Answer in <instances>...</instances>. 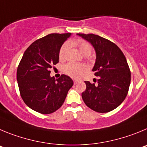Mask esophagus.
Segmentation results:
<instances>
[{
    "mask_svg": "<svg viewBox=\"0 0 147 147\" xmlns=\"http://www.w3.org/2000/svg\"><path fill=\"white\" fill-rule=\"evenodd\" d=\"M73 81H74V84H77V83H78L79 82V80H73Z\"/></svg>",
    "mask_w": 147,
    "mask_h": 147,
    "instance_id": "esophagus-1",
    "label": "esophagus"
}]
</instances>
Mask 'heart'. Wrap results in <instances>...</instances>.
I'll use <instances>...</instances> for the list:
<instances>
[{"label":"heart","mask_w":147,"mask_h":147,"mask_svg":"<svg viewBox=\"0 0 147 147\" xmlns=\"http://www.w3.org/2000/svg\"><path fill=\"white\" fill-rule=\"evenodd\" d=\"M70 46L78 47L80 52L83 55H89L92 53V47L88 42L83 40H72L67 42L63 45L59 52V58L61 60L66 59L67 54L68 53ZM86 70V67L84 64H74V63H69L64 67V73L73 78H78L83 74V72Z\"/></svg>","instance_id":"b5f03b06"}]
</instances>
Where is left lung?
Masks as SVG:
<instances>
[{
    "instance_id": "left-lung-1",
    "label": "left lung",
    "mask_w": 147,
    "mask_h": 147,
    "mask_svg": "<svg viewBox=\"0 0 147 147\" xmlns=\"http://www.w3.org/2000/svg\"><path fill=\"white\" fill-rule=\"evenodd\" d=\"M88 41L96 53L92 71L99 77L97 84L85 81L82 93L86 105L98 113H107L119 106L126 97L130 84V71L125 55L111 41L93 34H77Z\"/></svg>"
}]
</instances>
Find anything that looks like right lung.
I'll return each instance as SVG.
<instances>
[{
    "mask_svg": "<svg viewBox=\"0 0 147 147\" xmlns=\"http://www.w3.org/2000/svg\"><path fill=\"white\" fill-rule=\"evenodd\" d=\"M71 35L48 34L33 42L22 55L17 80L22 99L35 111L49 114L57 111L73 86V80L67 75L55 79L50 75V69L59 63L62 45Z\"/></svg>",
    "mask_w": 147,
    "mask_h": 147,
    "instance_id": "right-lung-1",
    "label": "right lung"
}]
</instances>
